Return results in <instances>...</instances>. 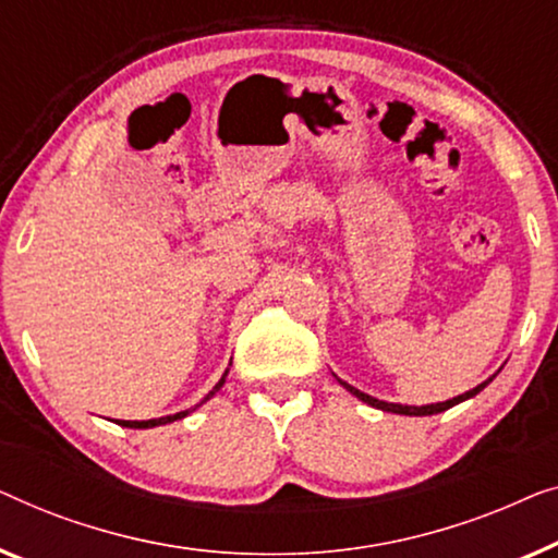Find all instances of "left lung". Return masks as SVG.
Instances as JSON below:
<instances>
[{
	"label": "left lung",
	"mask_w": 558,
	"mask_h": 558,
	"mask_svg": "<svg viewBox=\"0 0 558 558\" xmlns=\"http://www.w3.org/2000/svg\"><path fill=\"white\" fill-rule=\"evenodd\" d=\"M341 381V379H339ZM493 381V376L488 381H483V384H477L475 389H470V391H465V395H460V397H452V399H447V402H437V404H427V407H407V404H391V402H381V399H374V397H368V395H364V391H359L356 387H351V384H347V381H341L343 387H347L351 395L354 397H359L361 402H366V404H372V407H376V410H384V412H395V414H410V417H425V414H437V412H445V410H450V407H454V404H460V402H465V399H470V397H475L477 391L481 389H485L488 387V384Z\"/></svg>",
	"instance_id": "1"
}]
</instances>
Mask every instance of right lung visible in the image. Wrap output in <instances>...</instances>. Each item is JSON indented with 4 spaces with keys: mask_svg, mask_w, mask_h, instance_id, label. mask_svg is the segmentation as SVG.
Returning a JSON list of instances; mask_svg holds the SVG:
<instances>
[{
    "mask_svg": "<svg viewBox=\"0 0 558 558\" xmlns=\"http://www.w3.org/2000/svg\"><path fill=\"white\" fill-rule=\"evenodd\" d=\"M225 376H227V372L222 374V379H219L217 384H215V389L209 391L207 397H204V402H207V399L215 395V391L222 387L225 384ZM186 414H190V410H184V412H177V414H169V417H159V420H144V422H129V420H119V425H123V427H133V429H146V427H159V425H169V422H174V420H182V417H186Z\"/></svg>",
    "mask_w": 558,
    "mask_h": 558,
    "instance_id": "1",
    "label": "right lung"
}]
</instances>
